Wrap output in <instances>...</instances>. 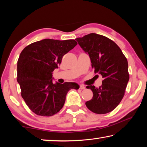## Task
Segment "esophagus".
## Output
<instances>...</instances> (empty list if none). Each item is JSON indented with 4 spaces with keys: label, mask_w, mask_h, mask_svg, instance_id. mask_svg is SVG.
<instances>
[{
    "label": "esophagus",
    "mask_w": 147,
    "mask_h": 147,
    "mask_svg": "<svg viewBox=\"0 0 147 147\" xmlns=\"http://www.w3.org/2000/svg\"><path fill=\"white\" fill-rule=\"evenodd\" d=\"M85 88H86V87L84 86V85H80V89H82H82H84Z\"/></svg>",
    "instance_id": "34e87169"
}]
</instances>
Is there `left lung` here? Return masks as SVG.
Returning a JSON list of instances; mask_svg holds the SVG:
<instances>
[{"label": "left lung", "mask_w": 147, "mask_h": 147, "mask_svg": "<svg viewBox=\"0 0 147 147\" xmlns=\"http://www.w3.org/2000/svg\"><path fill=\"white\" fill-rule=\"evenodd\" d=\"M89 54L94 73L102 76L98 88L88 86L93 95L86 105L92 112L105 114L113 111L123 99L129 80L127 59L115 42L102 35L91 33L76 39Z\"/></svg>", "instance_id": "1"}]
</instances>
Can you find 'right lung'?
<instances>
[{"label":"right lung","instance_id":"right-lung-1","mask_svg":"<svg viewBox=\"0 0 147 147\" xmlns=\"http://www.w3.org/2000/svg\"><path fill=\"white\" fill-rule=\"evenodd\" d=\"M76 45L74 39H45L26 46L20 54L17 80L22 97L36 115H55L63 108L68 91L79 88L74 82L53 84L52 78L63 56Z\"/></svg>","mask_w":147,"mask_h":147}]
</instances>
